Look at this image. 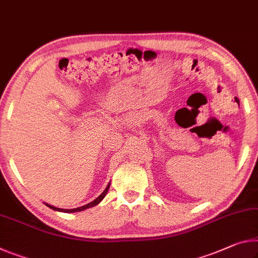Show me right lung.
I'll return each instance as SVG.
<instances>
[{
    "label": "right lung",
    "instance_id": "add662e5",
    "mask_svg": "<svg viewBox=\"0 0 258 258\" xmlns=\"http://www.w3.org/2000/svg\"><path fill=\"white\" fill-rule=\"evenodd\" d=\"M109 187H110V185H108V186H107V188H105V189H104L103 193H102V194L99 196V198L94 200L93 202L88 203V204H86V206H83V207L76 208V209H59V208H55V207H52V206H49V204H47V206H48L49 208H51L52 210H57V211H63V212H76V211H83V210H85V209H88V208H92V207H94V206H96V204H99V203L102 201V200H103V198H104V196H105V194L108 193V189H109Z\"/></svg>",
    "mask_w": 258,
    "mask_h": 258
}]
</instances>
